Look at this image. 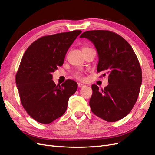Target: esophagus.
<instances>
[{"label":"esophagus","instance_id":"34e87169","mask_svg":"<svg viewBox=\"0 0 155 155\" xmlns=\"http://www.w3.org/2000/svg\"><path fill=\"white\" fill-rule=\"evenodd\" d=\"M84 86H85L84 84H82V83H78V87H79V88H82V87H84Z\"/></svg>","mask_w":155,"mask_h":155}]
</instances>
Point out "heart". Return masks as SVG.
I'll return each instance as SVG.
<instances>
[{
    "instance_id": "obj_1",
    "label": "heart",
    "mask_w": 155,
    "mask_h": 155,
    "mask_svg": "<svg viewBox=\"0 0 155 155\" xmlns=\"http://www.w3.org/2000/svg\"><path fill=\"white\" fill-rule=\"evenodd\" d=\"M87 48V47H84L83 48ZM74 77L75 78H78V79H81V78H83V77H82V74L80 72H75L74 74Z\"/></svg>"
}]
</instances>
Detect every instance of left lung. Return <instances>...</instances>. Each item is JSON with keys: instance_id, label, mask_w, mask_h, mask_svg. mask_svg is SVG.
Returning a JSON list of instances; mask_svg holds the SVG:
<instances>
[{"instance_id": "left-lung-1", "label": "left lung", "mask_w": 155, "mask_h": 155, "mask_svg": "<svg viewBox=\"0 0 155 155\" xmlns=\"http://www.w3.org/2000/svg\"><path fill=\"white\" fill-rule=\"evenodd\" d=\"M94 45L98 55L97 72L108 75V84L99 91L92 85L89 105L92 112L107 122L119 120L136 103L142 83V71L132 47L115 32L105 30L83 32Z\"/></svg>"}]
</instances>
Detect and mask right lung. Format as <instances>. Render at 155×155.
<instances>
[{"mask_svg":"<svg viewBox=\"0 0 155 155\" xmlns=\"http://www.w3.org/2000/svg\"><path fill=\"white\" fill-rule=\"evenodd\" d=\"M80 30L44 36L29 46L16 74V84L23 108L36 121L48 124L67 110L69 97L77 83L68 79L61 84L52 72L63 64L66 53Z\"/></svg>","mask_w":155,"mask_h":155,"instance_id":"right-lung-1","label":"right lung"}]
</instances>
